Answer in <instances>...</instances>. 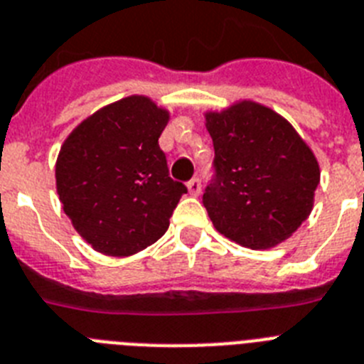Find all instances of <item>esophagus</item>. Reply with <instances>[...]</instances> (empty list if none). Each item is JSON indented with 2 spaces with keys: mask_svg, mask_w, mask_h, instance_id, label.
<instances>
[{
  "mask_svg": "<svg viewBox=\"0 0 364 364\" xmlns=\"http://www.w3.org/2000/svg\"><path fill=\"white\" fill-rule=\"evenodd\" d=\"M187 187H188V192H191L192 196H198L201 192V179L200 177H192L191 181L187 183Z\"/></svg>",
  "mask_w": 364,
  "mask_h": 364,
  "instance_id": "1",
  "label": "esophagus"
}]
</instances>
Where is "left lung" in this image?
<instances>
[{
    "label": "left lung",
    "instance_id": "8db88e82",
    "mask_svg": "<svg viewBox=\"0 0 364 364\" xmlns=\"http://www.w3.org/2000/svg\"><path fill=\"white\" fill-rule=\"evenodd\" d=\"M215 176L203 205L218 233L244 248L283 242L307 220L320 183L316 157L272 109L240 102L207 112Z\"/></svg>",
    "mask_w": 364,
    "mask_h": 364
}]
</instances>
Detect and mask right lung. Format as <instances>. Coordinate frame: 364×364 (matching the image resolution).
I'll return each mask as SVG.
<instances>
[{
  "label": "right lung",
  "instance_id": "right-lung-1",
  "mask_svg": "<svg viewBox=\"0 0 364 364\" xmlns=\"http://www.w3.org/2000/svg\"><path fill=\"white\" fill-rule=\"evenodd\" d=\"M168 111L129 96L75 127L57 157L55 179L73 228L96 252L127 257L166 233L187 187L168 173L159 136Z\"/></svg>",
  "mask_w": 364,
  "mask_h": 364
}]
</instances>
